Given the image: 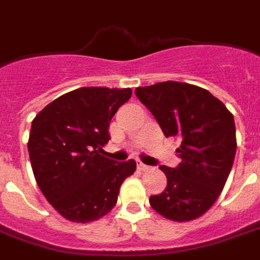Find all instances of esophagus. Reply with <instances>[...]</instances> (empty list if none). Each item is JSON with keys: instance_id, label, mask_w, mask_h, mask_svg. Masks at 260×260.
I'll use <instances>...</instances> for the list:
<instances>
[{"instance_id": "esophagus-1", "label": "esophagus", "mask_w": 260, "mask_h": 260, "mask_svg": "<svg viewBox=\"0 0 260 260\" xmlns=\"http://www.w3.org/2000/svg\"><path fill=\"white\" fill-rule=\"evenodd\" d=\"M138 169H139V171H147V169H149V167L139 161V162H138Z\"/></svg>"}]
</instances>
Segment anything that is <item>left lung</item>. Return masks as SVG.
<instances>
[{
	"label": "left lung",
	"mask_w": 260,
	"mask_h": 260,
	"mask_svg": "<svg viewBox=\"0 0 260 260\" xmlns=\"http://www.w3.org/2000/svg\"><path fill=\"white\" fill-rule=\"evenodd\" d=\"M135 93L167 138L178 136V167L159 168L167 187L150 197L151 208L176 222L201 216L224 187L236 155V125L226 106L200 86L165 81Z\"/></svg>",
	"instance_id": "8db88e82"
}]
</instances>
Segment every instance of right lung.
<instances>
[{
    "mask_svg": "<svg viewBox=\"0 0 260 260\" xmlns=\"http://www.w3.org/2000/svg\"><path fill=\"white\" fill-rule=\"evenodd\" d=\"M131 88L85 86L64 93L36 115L28 154L45 199L67 220L86 223L113 209L134 159L101 154L110 140L113 115L129 101Z\"/></svg>",
    "mask_w": 260,
    "mask_h": 260,
    "instance_id": "add662e5",
    "label": "right lung"
}]
</instances>
